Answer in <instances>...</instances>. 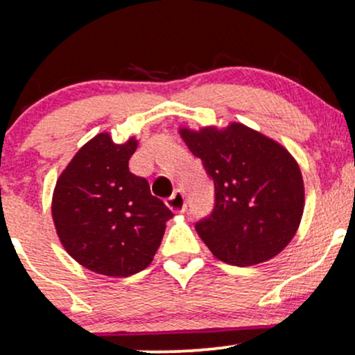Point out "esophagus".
I'll return each mask as SVG.
<instances>
[{
    "instance_id": "esophagus-1",
    "label": "esophagus",
    "mask_w": 355,
    "mask_h": 355,
    "mask_svg": "<svg viewBox=\"0 0 355 355\" xmlns=\"http://www.w3.org/2000/svg\"><path fill=\"white\" fill-rule=\"evenodd\" d=\"M166 205H168L170 210L177 211V214H182L187 209V200L185 195H183L182 190H175L172 197L166 198Z\"/></svg>"
}]
</instances>
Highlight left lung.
Masks as SVG:
<instances>
[{"mask_svg":"<svg viewBox=\"0 0 355 355\" xmlns=\"http://www.w3.org/2000/svg\"><path fill=\"white\" fill-rule=\"evenodd\" d=\"M215 185V207L195 230L215 259L237 267L266 262L294 239L304 180L287 148L242 123L180 128Z\"/></svg>","mask_w":355,"mask_h":355,"instance_id":"8db88e82","label":"left lung"}]
</instances>
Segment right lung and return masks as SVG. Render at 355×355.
Returning <instances> with one entry per match:
<instances>
[{
  "mask_svg": "<svg viewBox=\"0 0 355 355\" xmlns=\"http://www.w3.org/2000/svg\"><path fill=\"white\" fill-rule=\"evenodd\" d=\"M135 137L113 144L98 133L76 152L53 191L51 215L64 250L80 266L128 277L152 263L172 210L130 172Z\"/></svg>",
  "mask_w": 355,
  "mask_h": 355,
  "instance_id": "obj_1",
  "label": "right lung"
}]
</instances>
